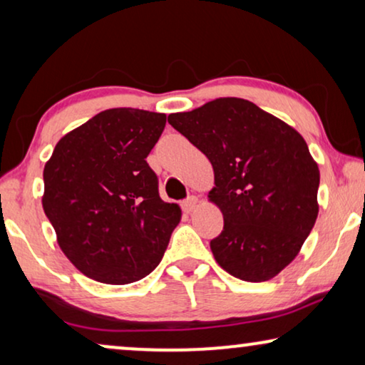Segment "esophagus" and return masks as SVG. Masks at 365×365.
Segmentation results:
<instances>
[{
  "label": "esophagus",
  "instance_id": "34e87169",
  "mask_svg": "<svg viewBox=\"0 0 365 365\" xmlns=\"http://www.w3.org/2000/svg\"><path fill=\"white\" fill-rule=\"evenodd\" d=\"M196 207H197V197L196 196H189L186 201L182 202V209L186 212H192Z\"/></svg>",
  "mask_w": 365,
  "mask_h": 365
}]
</instances>
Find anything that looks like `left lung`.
I'll list each match as a JSON object with an SVG mask.
<instances>
[{"label": "left lung", "instance_id": "obj_1", "mask_svg": "<svg viewBox=\"0 0 365 365\" xmlns=\"http://www.w3.org/2000/svg\"><path fill=\"white\" fill-rule=\"evenodd\" d=\"M169 124L212 164L209 202L222 232L211 241L216 262L247 282L276 277L301 251L319 214V166L292 126L241 98H219Z\"/></svg>", "mask_w": 365, "mask_h": 365}]
</instances>
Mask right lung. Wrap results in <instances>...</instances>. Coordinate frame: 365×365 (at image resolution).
I'll return each instance as SVG.
<instances>
[{
	"label": "right lung",
	"instance_id": "obj_1",
	"mask_svg": "<svg viewBox=\"0 0 365 365\" xmlns=\"http://www.w3.org/2000/svg\"><path fill=\"white\" fill-rule=\"evenodd\" d=\"M164 126L163 113L106 109L64 134L44 164V214L64 256L94 281L146 277L181 221L146 163Z\"/></svg>",
	"mask_w": 365,
	"mask_h": 365
}]
</instances>
